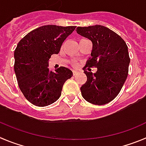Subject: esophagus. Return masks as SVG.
I'll use <instances>...</instances> for the list:
<instances>
[{
    "label": "esophagus",
    "mask_w": 146,
    "mask_h": 146,
    "mask_svg": "<svg viewBox=\"0 0 146 146\" xmlns=\"http://www.w3.org/2000/svg\"><path fill=\"white\" fill-rule=\"evenodd\" d=\"M78 74V72H77V71H75V70L73 71V75L75 76V75H77Z\"/></svg>",
    "instance_id": "1"
}]
</instances>
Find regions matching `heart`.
<instances>
[{"label": "heart", "mask_w": 146, "mask_h": 146, "mask_svg": "<svg viewBox=\"0 0 146 146\" xmlns=\"http://www.w3.org/2000/svg\"><path fill=\"white\" fill-rule=\"evenodd\" d=\"M72 65L73 66H76V64H75V63H74V62H73V63H72Z\"/></svg>", "instance_id": "b5f03b06"}]
</instances>
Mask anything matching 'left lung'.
Returning <instances> with one entry per match:
<instances>
[{"label": "left lung", "instance_id": "left-lung-1", "mask_svg": "<svg viewBox=\"0 0 146 146\" xmlns=\"http://www.w3.org/2000/svg\"><path fill=\"white\" fill-rule=\"evenodd\" d=\"M76 31L92 42V56L83 68L87 81L80 87L82 96L96 105L109 103L119 95L128 74L127 44L116 33L102 25L78 27ZM92 67L97 68L96 73L91 72Z\"/></svg>", "mask_w": 146, "mask_h": 146}]
</instances>
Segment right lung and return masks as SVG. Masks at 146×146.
Returning a JSON list of instances; mask_svg holds the SVG:
<instances>
[{"instance_id":"1","label":"right lung","mask_w":146,"mask_h":146,"mask_svg":"<svg viewBox=\"0 0 146 146\" xmlns=\"http://www.w3.org/2000/svg\"><path fill=\"white\" fill-rule=\"evenodd\" d=\"M75 26L44 25L27 34L14 53V70L17 81L25 98L33 105L45 107L61 96L62 86L73 75L68 68L60 66L49 70L48 60L57 54L66 38Z\"/></svg>"}]
</instances>
